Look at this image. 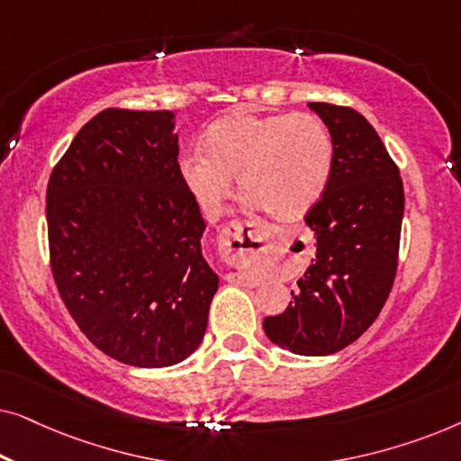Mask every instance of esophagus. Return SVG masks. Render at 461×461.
I'll return each mask as SVG.
<instances>
[{
    "mask_svg": "<svg viewBox=\"0 0 461 461\" xmlns=\"http://www.w3.org/2000/svg\"><path fill=\"white\" fill-rule=\"evenodd\" d=\"M262 239L258 237V226L249 222H230L220 232V256L230 267L241 268L251 256L256 254V248ZM232 283H248V275L243 270L229 275Z\"/></svg>",
    "mask_w": 461,
    "mask_h": 461,
    "instance_id": "34e87169",
    "label": "esophagus"
}]
</instances>
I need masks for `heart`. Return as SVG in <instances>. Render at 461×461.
<instances>
[{
  "instance_id": "obj_1",
  "label": "heart",
  "mask_w": 461,
  "mask_h": 461,
  "mask_svg": "<svg viewBox=\"0 0 461 461\" xmlns=\"http://www.w3.org/2000/svg\"><path fill=\"white\" fill-rule=\"evenodd\" d=\"M333 169V140L311 113H230L213 122L180 161V176L205 213H216L237 178L245 201L275 220L306 216L323 197Z\"/></svg>"
}]
</instances>
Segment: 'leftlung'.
I'll return each instance as SVG.
<instances>
[{"mask_svg":"<svg viewBox=\"0 0 461 461\" xmlns=\"http://www.w3.org/2000/svg\"><path fill=\"white\" fill-rule=\"evenodd\" d=\"M333 140L331 178L306 224L317 258L285 312L264 319L268 339L294 355L323 357L369 330L393 289L405 193L399 167L361 113L308 103Z\"/></svg>","mask_w":461,"mask_h":461,"instance_id":"1","label":"left lung"}]
</instances>
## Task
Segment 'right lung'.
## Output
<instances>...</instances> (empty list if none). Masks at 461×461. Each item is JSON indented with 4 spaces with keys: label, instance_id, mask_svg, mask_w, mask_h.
I'll use <instances>...</instances> for the list:
<instances>
[{
    "label": "right lung",
    "instance_id": "1",
    "mask_svg": "<svg viewBox=\"0 0 461 461\" xmlns=\"http://www.w3.org/2000/svg\"><path fill=\"white\" fill-rule=\"evenodd\" d=\"M172 111L92 117L46 193L59 294L90 342L134 367H169L199 348L218 275L205 222L180 176Z\"/></svg>",
    "mask_w": 461,
    "mask_h": 461
}]
</instances>
